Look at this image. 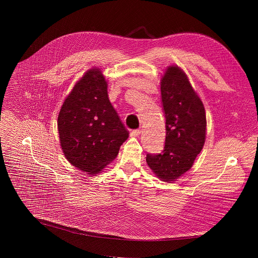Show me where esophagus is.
<instances>
[{"mask_svg":"<svg viewBox=\"0 0 258 258\" xmlns=\"http://www.w3.org/2000/svg\"><path fill=\"white\" fill-rule=\"evenodd\" d=\"M140 134H141V130H134V131H132V133H131V135H132L133 137H138V136H140Z\"/></svg>","mask_w":258,"mask_h":258,"instance_id":"1","label":"esophagus"}]
</instances>
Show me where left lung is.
I'll use <instances>...</instances> for the list:
<instances>
[{"instance_id":"8db88e82","label":"left lung","mask_w":258,"mask_h":258,"mask_svg":"<svg viewBox=\"0 0 258 258\" xmlns=\"http://www.w3.org/2000/svg\"><path fill=\"white\" fill-rule=\"evenodd\" d=\"M160 90L166 130L164 149L158 154L148 153L146 161L160 179L169 182L187 172L201 152L206 114L201 99L178 66L167 67Z\"/></svg>"}]
</instances>
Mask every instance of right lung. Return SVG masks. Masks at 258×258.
<instances>
[{
  "label": "right lung",
  "mask_w": 258,
  "mask_h": 258,
  "mask_svg": "<svg viewBox=\"0 0 258 258\" xmlns=\"http://www.w3.org/2000/svg\"><path fill=\"white\" fill-rule=\"evenodd\" d=\"M107 82L99 68L87 71L64 100L58 115L60 145L66 159L96 174L114 160L128 138L108 98Z\"/></svg>",
  "instance_id": "obj_1"
}]
</instances>
